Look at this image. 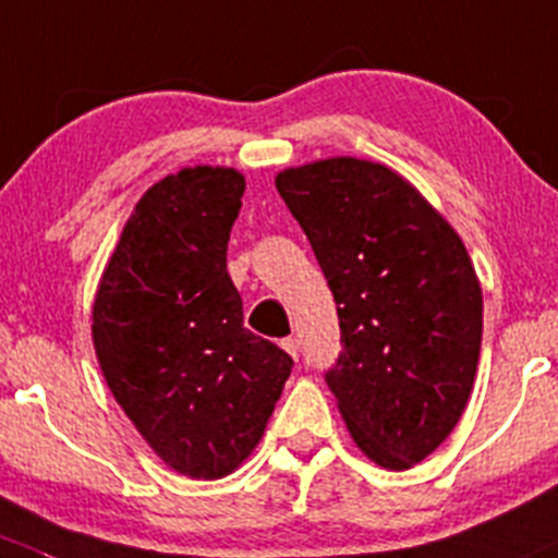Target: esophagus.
<instances>
[{
	"label": "esophagus",
	"instance_id": "obj_1",
	"mask_svg": "<svg viewBox=\"0 0 558 558\" xmlns=\"http://www.w3.org/2000/svg\"><path fill=\"white\" fill-rule=\"evenodd\" d=\"M281 347H284V352L290 354L292 360H298V357H301V341H298L295 336L284 338V341H281Z\"/></svg>",
	"mask_w": 558,
	"mask_h": 558
}]
</instances>
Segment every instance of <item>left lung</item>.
Here are the masks:
<instances>
[{"mask_svg": "<svg viewBox=\"0 0 558 558\" xmlns=\"http://www.w3.org/2000/svg\"><path fill=\"white\" fill-rule=\"evenodd\" d=\"M277 191L332 292L341 354L325 371L354 444L408 470L457 427L481 354L484 298L462 239L403 177L330 158Z\"/></svg>", "mask_w": 558, "mask_h": 558, "instance_id": "obj_1", "label": "left lung"}]
</instances>
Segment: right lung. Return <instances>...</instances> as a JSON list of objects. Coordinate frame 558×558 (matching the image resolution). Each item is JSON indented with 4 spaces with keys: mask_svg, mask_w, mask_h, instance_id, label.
<instances>
[{
    "mask_svg": "<svg viewBox=\"0 0 558 558\" xmlns=\"http://www.w3.org/2000/svg\"><path fill=\"white\" fill-rule=\"evenodd\" d=\"M244 177L195 166L142 195L94 303L114 400L166 464L215 481L260 440L292 357L244 327L228 239Z\"/></svg>",
    "mask_w": 558,
    "mask_h": 558,
    "instance_id": "add662e5",
    "label": "right lung"
}]
</instances>
